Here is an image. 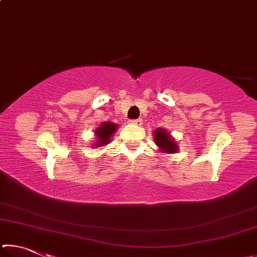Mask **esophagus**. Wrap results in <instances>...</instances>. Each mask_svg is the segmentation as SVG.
I'll return each instance as SVG.
<instances>
[{
	"instance_id": "obj_1",
	"label": "esophagus",
	"mask_w": 257,
	"mask_h": 257,
	"mask_svg": "<svg viewBox=\"0 0 257 257\" xmlns=\"http://www.w3.org/2000/svg\"><path fill=\"white\" fill-rule=\"evenodd\" d=\"M130 122H132L133 124H136V125H142L143 120L142 119H134V120H130Z\"/></svg>"
}]
</instances>
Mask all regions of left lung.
I'll return each instance as SVG.
<instances>
[{
  "instance_id": "left-lung-1",
  "label": "left lung",
  "mask_w": 257,
  "mask_h": 257,
  "mask_svg": "<svg viewBox=\"0 0 257 257\" xmlns=\"http://www.w3.org/2000/svg\"><path fill=\"white\" fill-rule=\"evenodd\" d=\"M154 141L156 145L163 152H167V153H176L179 150L173 138L162 128L156 129V132L154 133Z\"/></svg>"
}]
</instances>
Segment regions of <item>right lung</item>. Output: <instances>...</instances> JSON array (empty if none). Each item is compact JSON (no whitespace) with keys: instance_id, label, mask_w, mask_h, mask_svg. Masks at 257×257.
Listing matches in <instances>:
<instances>
[{"instance_id":"1","label":"right lung","mask_w":257,"mask_h":257,"mask_svg":"<svg viewBox=\"0 0 257 257\" xmlns=\"http://www.w3.org/2000/svg\"><path fill=\"white\" fill-rule=\"evenodd\" d=\"M116 130V124L112 122H104L101 127H98L95 130L96 134L97 142H95L96 146H104L110 142V137L112 136Z\"/></svg>"}]
</instances>
